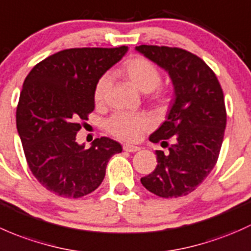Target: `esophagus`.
<instances>
[{"mask_svg": "<svg viewBox=\"0 0 251 251\" xmlns=\"http://www.w3.org/2000/svg\"><path fill=\"white\" fill-rule=\"evenodd\" d=\"M123 150L126 152H136L140 150V147L136 146V145H133V144H125L123 145Z\"/></svg>", "mask_w": 251, "mask_h": 251, "instance_id": "1", "label": "esophagus"}]
</instances>
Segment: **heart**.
Returning a JSON list of instances; mask_svg holds the SVG:
<instances>
[{
	"label": "heart",
	"mask_w": 251,
	"mask_h": 251,
	"mask_svg": "<svg viewBox=\"0 0 251 251\" xmlns=\"http://www.w3.org/2000/svg\"><path fill=\"white\" fill-rule=\"evenodd\" d=\"M122 72L139 90L150 93L161 83V72L154 64L141 56L126 60L122 66ZM110 86V76L104 75L98 81L94 89V99L97 102L104 100ZM107 130L116 138L126 141H135L141 138L144 131L149 129V121L141 115L128 112H116L106 122Z\"/></svg>",
	"instance_id": "1"
}]
</instances>
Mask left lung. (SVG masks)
<instances>
[{"mask_svg":"<svg viewBox=\"0 0 251 251\" xmlns=\"http://www.w3.org/2000/svg\"><path fill=\"white\" fill-rule=\"evenodd\" d=\"M135 49L168 72L175 97L167 120L150 136L152 143L168 146V152L156 151V169L140 181L162 198L186 196L218 162L227 117L222 88L213 70L185 49L146 45Z\"/></svg>","mask_w":251,"mask_h":251,"instance_id":"8db88e82","label":"left lung"}]
</instances>
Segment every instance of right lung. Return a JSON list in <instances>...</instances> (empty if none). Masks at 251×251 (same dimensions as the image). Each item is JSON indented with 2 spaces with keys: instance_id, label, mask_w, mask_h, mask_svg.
I'll return each instance as SVG.
<instances>
[{
  "instance_id": "right-lung-1",
  "label": "right lung",
  "mask_w": 251,
  "mask_h": 251,
  "mask_svg": "<svg viewBox=\"0 0 251 251\" xmlns=\"http://www.w3.org/2000/svg\"><path fill=\"white\" fill-rule=\"evenodd\" d=\"M128 47L71 48L33 66L17 107V129L33 176L50 192L81 198L97 190L120 143L102 136L89 149L77 144L79 121L94 110L100 77L123 58Z\"/></svg>"
}]
</instances>
